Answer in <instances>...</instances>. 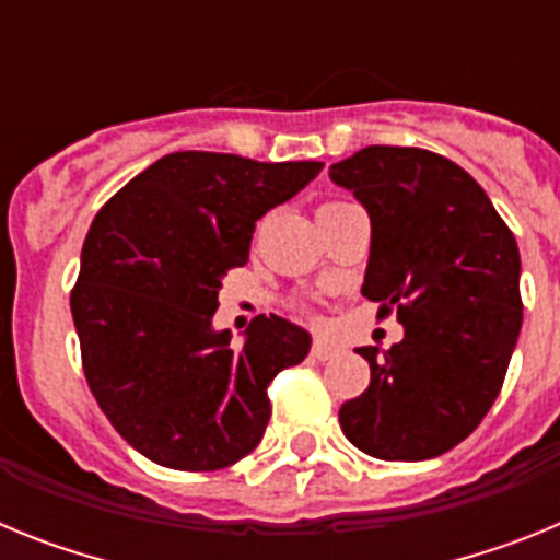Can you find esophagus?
<instances>
[{
    "label": "esophagus",
    "mask_w": 560,
    "mask_h": 560,
    "mask_svg": "<svg viewBox=\"0 0 560 560\" xmlns=\"http://www.w3.org/2000/svg\"><path fill=\"white\" fill-rule=\"evenodd\" d=\"M339 353H341L339 345H334V341H328V339H316L314 345H311V355H314L316 361H328Z\"/></svg>",
    "instance_id": "esophagus-1"
}]
</instances>
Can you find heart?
<instances>
[{"instance_id":"1","label":"heart","mask_w":560,"mask_h":560,"mask_svg":"<svg viewBox=\"0 0 560 560\" xmlns=\"http://www.w3.org/2000/svg\"><path fill=\"white\" fill-rule=\"evenodd\" d=\"M334 205H341V201H330V205H325V207H334Z\"/></svg>"}]
</instances>
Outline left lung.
<instances>
[{"instance_id": "1", "label": "left lung", "mask_w": 560, "mask_h": 560, "mask_svg": "<svg viewBox=\"0 0 560 560\" xmlns=\"http://www.w3.org/2000/svg\"><path fill=\"white\" fill-rule=\"evenodd\" d=\"M373 224L361 294L404 339L359 348L370 387L341 404L345 438L378 459H432L465 440L502 389L522 330L518 246L482 187L423 148L370 145L330 165Z\"/></svg>"}]
</instances>
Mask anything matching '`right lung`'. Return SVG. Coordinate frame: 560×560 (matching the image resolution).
<instances>
[{
    "instance_id": "1",
    "label": "right lung",
    "mask_w": 560,
    "mask_h": 560,
    "mask_svg": "<svg viewBox=\"0 0 560 560\" xmlns=\"http://www.w3.org/2000/svg\"><path fill=\"white\" fill-rule=\"evenodd\" d=\"M323 162L176 151L133 176L86 232L69 294L86 384L128 446L176 471H219L260 443L269 384L311 336L255 316L244 348L212 330L226 271L249 260L255 221Z\"/></svg>"
}]
</instances>
